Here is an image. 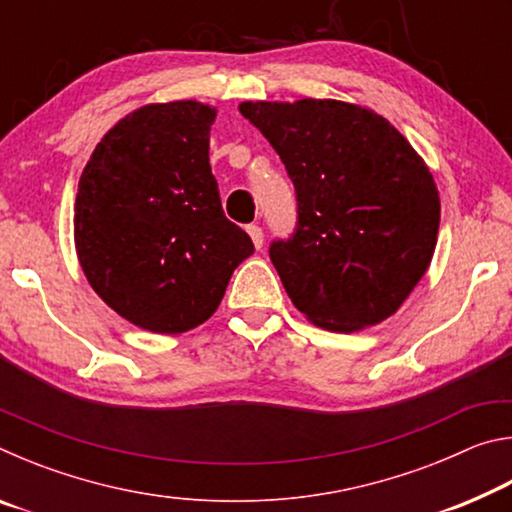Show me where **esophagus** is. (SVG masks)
<instances>
[{"label": "esophagus", "mask_w": 512, "mask_h": 512, "mask_svg": "<svg viewBox=\"0 0 512 512\" xmlns=\"http://www.w3.org/2000/svg\"><path fill=\"white\" fill-rule=\"evenodd\" d=\"M248 235H250V239H253V244H255V248L259 250L264 246V232H262V228H259V225H248Z\"/></svg>", "instance_id": "obj_1"}]
</instances>
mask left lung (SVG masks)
<instances>
[{"label": "left lung", "mask_w": 512, "mask_h": 512, "mask_svg": "<svg viewBox=\"0 0 512 512\" xmlns=\"http://www.w3.org/2000/svg\"><path fill=\"white\" fill-rule=\"evenodd\" d=\"M239 112L287 167L298 230L271 262L316 327L352 334L397 314L431 264L440 196L391 121L336 99L244 101Z\"/></svg>", "instance_id": "1"}]
</instances>
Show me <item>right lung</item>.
I'll list each match as a JSON object with an SVG mask.
<instances>
[{
    "label": "right lung",
    "instance_id": "obj_1",
    "mask_svg": "<svg viewBox=\"0 0 512 512\" xmlns=\"http://www.w3.org/2000/svg\"><path fill=\"white\" fill-rule=\"evenodd\" d=\"M214 119L216 108L194 99L146 103L101 137L81 173L76 257L94 293L146 332L203 325L255 253L223 214L210 167Z\"/></svg>",
    "mask_w": 512,
    "mask_h": 512
}]
</instances>
